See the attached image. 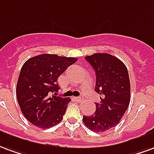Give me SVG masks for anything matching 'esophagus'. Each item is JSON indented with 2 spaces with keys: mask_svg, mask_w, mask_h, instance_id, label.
Instances as JSON below:
<instances>
[{
  "mask_svg": "<svg viewBox=\"0 0 154 154\" xmlns=\"http://www.w3.org/2000/svg\"><path fill=\"white\" fill-rule=\"evenodd\" d=\"M75 99H76V100H77V101H78V102H80V101L82 100V98H81V97H75Z\"/></svg>",
  "mask_w": 154,
  "mask_h": 154,
  "instance_id": "1",
  "label": "esophagus"
}]
</instances>
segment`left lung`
Masks as SVG:
<instances>
[{
	"mask_svg": "<svg viewBox=\"0 0 154 154\" xmlns=\"http://www.w3.org/2000/svg\"><path fill=\"white\" fill-rule=\"evenodd\" d=\"M85 60L96 73L95 91L100 94L96 112L84 116V124L92 131L104 132L115 127L127 110L131 99V83L126 66L107 53L87 56Z\"/></svg>",
	"mask_w": 154,
	"mask_h": 154,
	"instance_id": "1",
	"label": "left lung"
}]
</instances>
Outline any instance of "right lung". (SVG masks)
<instances>
[{
    "mask_svg": "<svg viewBox=\"0 0 154 154\" xmlns=\"http://www.w3.org/2000/svg\"><path fill=\"white\" fill-rule=\"evenodd\" d=\"M77 60L75 57L41 54L23 64L16 96L21 112L32 125L48 129L61 122L70 99L51 94L60 89L57 85L59 76Z\"/></svg>",
    "mask_w": 154,
    "mask_h": 154,
    "instance_id": "add662e5",
    "label": "right lung"
}]
</instances>
